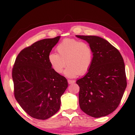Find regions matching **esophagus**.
<instances>
[{"mask_svg":"<svg viewBox=\"0 0 135 135\" xmlns=\"http://www.w3.org/2000/svg\"><path fill=\"white\" fill-rule=\"evenodd\" d=\"M68 84H73V83H75V80H70V79H68Z\"/></svg>","mask_w":135,"mask_h":135,"instance_id":"34e87169","label":"esophagus"}]
</instances>
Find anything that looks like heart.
Listing matches in <instances>:
<instances>
[{"instance_id": "heart-1", "label": "heart", "mask_w": 135, "mask_h": 135, "mask_svg": "<svg viewBox=\"0 0 135 135\" xmlns=\"http://www.w3.org/2000/svg\"><path fill=\"white\" fill-rule=\"evenodd\" d=\"M58 54L51 53L48 56L49 64L58 74L63 72L68 77L83 75L89 70L93 61V52L86 42L74 38H65L56 47Z\"/></svg>"}]
</instances>
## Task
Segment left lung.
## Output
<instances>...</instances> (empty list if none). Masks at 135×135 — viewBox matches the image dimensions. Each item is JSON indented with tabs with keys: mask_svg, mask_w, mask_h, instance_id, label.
Segmentation results:
<instances>
[{
	"mask_svg": "<svg viewBox=\"0 0 135 135\" xmlns=\"http://www.w3.org/2000/svg\"><path fill=\"white\" fill-rule=\"evenodd\" d=\"M76 36L86 41L93 52L89 70L76 81L80 87V107L91 117H104L119 105L126 88L124 61L120 52L104 38Z\"/></svg>",
	"mask_w": 135,
	"mask_h": 135,
	"instance_id": "1",
	"label": "left lung"
}]
</instances>
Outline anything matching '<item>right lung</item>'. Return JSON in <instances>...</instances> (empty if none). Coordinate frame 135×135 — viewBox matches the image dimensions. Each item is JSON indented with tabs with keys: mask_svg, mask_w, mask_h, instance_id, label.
<instances>
[{
	"mask_svg": "<svg viewBox=\"0 0 135 135\" xmlns=\"http://www.w3.org/2000/svg\"><path fill=\"white\" fill-rule=\"evenodd\" d=\"M59 38H45L22 50L13 65L15 99L36 119H47L58 111L61 97L68 87L67 80L52 69L48 60Z\"/></svg>",
	"mask_w": 135,
	"mask_h": 135,
	"instance_id": "1",
	"label": "right lung"
}]
</instances>
